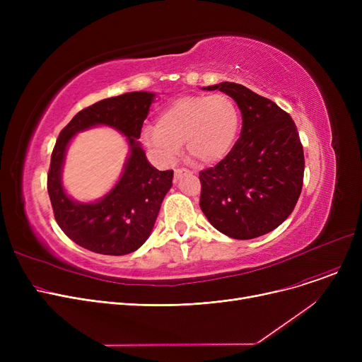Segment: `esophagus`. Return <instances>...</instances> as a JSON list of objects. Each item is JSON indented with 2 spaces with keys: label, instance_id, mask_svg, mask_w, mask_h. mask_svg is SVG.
Here are the masks:
<instances>
[{
  "label": "esophagus",
  "instance_id": "obj_1",
  "mask_svg": "<svg viewBox=\"0 0 362 362\" xmlns=\"http://www.w3.org/2000/svg\"><path fill=\"white\" fill-rule=\"evenodd\" d=\"M186 175H191V171L186 170V168H177V170H175V180L177 182L179 179H182Z\"/></svg>",
  "mask_w": 362,
  "mask_h": 362
}]
</instances>
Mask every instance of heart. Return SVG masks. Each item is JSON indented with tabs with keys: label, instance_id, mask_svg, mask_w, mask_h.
Returning a JSON list of instances; mask_svg holds the SVG:
<instances>
[{
	"label": "heart",
	"instance_id": "1",
	"mask_svg": "<svg viewBox=\"0 0 362 362\" xmlns=\"http://www.w3.org/2000/svg\"><path fill=\"white\" fill-rule=\"evenodd\" d=\"M239 127L240 112L229 95H185L160 112L157 127H148L144 141L167 164L177 158L183 142L192 157L216 164L230 154Z\"/></svg>",
	"mask_w": 362,
	"mask_h": 362
}]
</instances>
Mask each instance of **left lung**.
I'll return each mask as SVG.
<instances>
[{"mask_svg": "<svg viewBox=\"0 0 362 362\" xmlns=\"http://www.w3.org/2000/svg\"><path fill=\"white\" fill-rule=\"evenodd\" d=\"M202 89L235 100L242 132L229 156L199 173L201 210L226 236H262L291 216L302 191L305 160L298 129L286 111L243 85Z\"/></svg>", "mask_w": 362, "mask_h": 362, "instance_id": "1", "label": "left lung"}]
</instances>
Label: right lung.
<instances>
[{
  "mask_svg": "<svg viewBox=\"0 0 362 362\" xmlns=\"http://www.w3.org/2000/svg\"><path fill=\"white\" fill-rule=\"evenodd\" d=\"M154 92H127L79 111L60 132L48 171V195L62 230L79 246L104 255H126L145 243L160 213L161 202L173 185V171L151 165L141 142V129ZM107 125L127 138L129 154L124 171L100 200H73L62 185V167L69 142L79 131Z\"/></svg>",
  "mask_w": 362,
  "mask_h": 362,
  "instance_id": "obj_1",
  "label": "right lung"
}]
</instances>
